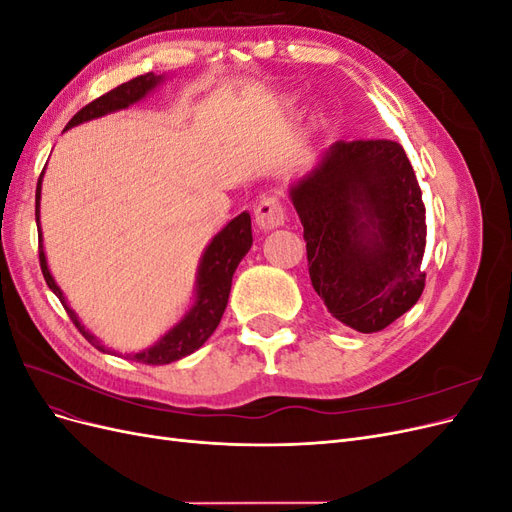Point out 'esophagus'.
<instances>
[{"mask_svg":"<svg viewBox=\"0 0 512 512\" xmlns=\"http://www.w3.org/2000/svg\"><path fill=\"white\" fill-rule=\"evenodd\" d=\"M284 220H286V213H284V207L280 205V200L275 196L262 198V203L256 207V224L262 230H273V228L284 226Z\"/></svg>","mask_w":512,"mask_h":512,"instance_id":"obj_1","label":"esophagus"}]
</instances>
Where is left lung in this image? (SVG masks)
Returning a JSON list of instances; mask_svg holds the SVG:
<instances>
[{
    "label": "left lung",
    "mask_w": 512,
    "mask_h": 512,
    "mask_svg": "<svg viewBox=\"0 0 512 512\" xmlns=\"http://www.w3.org/2000/svg\"><path fill=\"white\" fill-rule=\"evenodd\" d=\"M288 194L312 286L339 322L376 333L421 299L425 205L399 143L337 141Z\"/></svg>",
    "instance_id": "obj_1"
}]
</instances>
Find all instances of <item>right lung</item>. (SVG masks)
<instances>
[{
    "label": "right lung",
    "instance_id": "1",
    "mask_svg": "<svg viewBox=\"0 0 512 512\" xmlns=\"http://www.w3.org/2000/svg\"><path fill=\"white\" fill-rule=\"evenodd\" d=\"M164 83V74H153L147 72L143 76H136V79L123 83L115 89L108 91V94L100 96L98 100L89 102L83 106L79 113H76L70 121L66 130L81 126L85 121L104 117L108 113H117L123 111L136 102H141L147 98L153 89ZM44 175V170H42ZM42 175L38 179V188H36V224H38V241H40V269L46 284L57 294V299L64 305L68 312L70 320L76 324V329L83 333L87 342L98 348L100 352L111 354L100 339L89 333L79 316H76L74 309L68 305L66 294L61 292V288L55 284L53 275L49 271V265H46V254H44V245H42V230H40V192H42ZM252 247V220L250 213L243 211L237 215L235 220H230L218 235L211 239V243L205 247L203 256H200L198 262V271H196V284H194V303L183 314V318L175 324L173 329H168L156 344L138 350L132 354H126V359L136 361V363H145V365H166L183 359V356L192 354L203 346L207 339L213 335V331L218 329V324L222 320V314L228 303V294L232 286V275H235V269L239 267V262L243 256L250 252Z\"/></svg>",
    "mask_w": 512,
    "mask_h": 512
}]
</instances>
